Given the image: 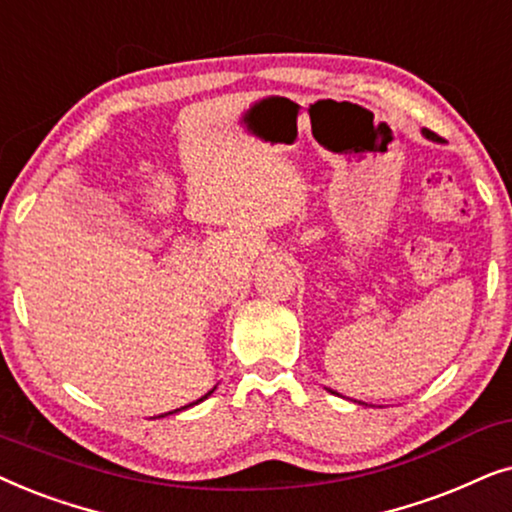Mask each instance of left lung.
Instances as JSON below:
<instances>
[{
	"mask_svg": "<svg viewBox=\"0 0 512 512\" xmlns=\"http://www.w3.org/2000/svg\"><path fill=\"white\" fill-rule=\"evenodd\" d=\"M424 135H426V138H431V140H435V142H438L440 138H438V135H435L433 131H428V128H424ZM332 393H335V391H332Z\"/></svg>",
	"mask_w": 512,
	"mask_h": 512,
	"instance_id": "8db88e82",
	"label": "left lung"
}]
</instances>
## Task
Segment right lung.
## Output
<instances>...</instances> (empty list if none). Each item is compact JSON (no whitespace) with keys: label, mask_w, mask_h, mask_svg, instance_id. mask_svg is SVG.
<instances>
[{"label":"right lung","mask_w":512,"mask_h":512,"mask_svg":"<svg viewBox=\"0 0 512 512\" xmlns=\"http://www.w3.org/2000/svg\"><path fill=\"white\" fill-rule=\"evenodd\" d=\"M210 393H213V391H208V393H206V395H203V398H199V400H196V403H201V400H206V398H208V395H210ZM196 403H194V405H196ZM180 410H185V407H180ZM175 412H177V410H175ZM170 414H173V412H170Z\"/></svg>","instance_id":"add662e5"}]
</instances>
